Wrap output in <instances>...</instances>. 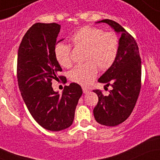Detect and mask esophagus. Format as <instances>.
I'll use <instances>...</instances> for the list:
<instances>
[{
    "label": "esophagus",
    "mask_w": 160,
    "mask_h": 160,
    "mask_svg": "<svg viewBox=\"0 0 160 160\" xmlns=\"http://www.w3.org/2000/svg\"><path fill=\"white\" fill-rule=\"evenodd\" d=\"M82 92H83V93H87L89 92V89H87V88L82 87Z\"/></svg>",
    "instance_id": "obj_1"
}]
</instances>
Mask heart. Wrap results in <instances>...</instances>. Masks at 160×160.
Segmentation results:
<instances>
[{
  "mask_svg": "<svg viewBox=\"0 0 160 160\" xmlns=\"http://www.w3.org/2000/svg\"><path fill=\"white\" fill-rule=\"evenodd\" d=\"M71 41L76 48H85V63L77 65L69 73L72 82L87 86L94 81L98 74V68L102 71L113 65L120 49V38L113 32L92 26H85L77 30L71 37ZM71 47L65 43L55 46L54 55L56 61L62 67L71 65Z\"/></svg>",
  "mask_w": 160,
  "mask_h": 160,
  "instance_id": "heart-1",
  "label": "heart"
}]
</instances>
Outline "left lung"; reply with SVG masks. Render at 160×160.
I'll use <instances>...</instances> for the list:
<instances>
[{
    "label": "left lung",
    "mask_w": 160,
    "mask_h": 160,
    "mask_svg": "<svg viewBox=\"0 0 160 160\" xmlns=\"http://www.w3.org/2000/svg\"><path fill=\"white\" fill-rule=\"evenodd\" d=\"M98 22L107 23L115 32L121 33L117 59L98 79V82L111 86L113 89L108 96L99 89L93 90L98 97L93 110L95 120L104 126H115L129 117L136 104L141 86V57L135 38L120 24L111 19Z\"/></svg>",
    "instance_id": "obj_1"
}]
</instances>
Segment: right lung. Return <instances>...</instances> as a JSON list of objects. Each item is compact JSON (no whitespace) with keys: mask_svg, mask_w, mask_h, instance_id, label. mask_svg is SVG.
<instances>
[{"mask_svg":"<svg viewBox=\"0 0 160 160\" xmlns=\"http://www.w3.org/2000/svg\"><path fill=\"white\" fill-rule=\"evenodd\" d=\"M61 25L34 24L24 35L17 58L18 85L33 118L49 131H61L73 123L75 109L82 95L78 83L65 86L62 95L53 90L52 81L61 80L62 71L54 55Z\"/></svg>","mask_w":160,"mask_h":160,"instance_id":"obj_1","label":"right lung"}]
</instances>
